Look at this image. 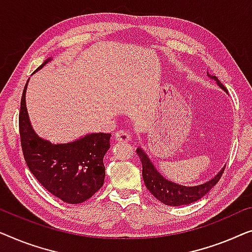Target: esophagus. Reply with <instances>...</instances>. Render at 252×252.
<instances>
[{"mask_svg":"<svg viewBox=\"0 0 252 252\" xmlns=\"http://www.w3.org/2000/svg\"><path fill=\"white\" fill-rule=\"evenodd\" d=\"M130 133L127 132L126 130H119L118 132L115 133V138L118 141H123V143H126V141L130 140Z\"/></svg>","mask_w":252,"mask_h":252,"instance_id":"34e87169","label":"esophagus"}]
</instances>
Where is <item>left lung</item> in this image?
<instances>
[{"instance_id":"obj_1","label":"left lung","mask_w":252,"mask_h":252,"mask_svg":"<svg viewBox=\"0 0 252 252\" xmlns=\"http://www.w3.org/2000/svg\"><path fill=\"white\" fill-rule=\"evenodd\" d=\"M217 81L218 86L221 89L226 90L224 84H221L216 76H211ZM138 157L140 158L141 164H143V178L145 185L148 190L153 194V195L161 201L162 203L166 205H172V207H179V205H185L200 200L214 187L216 184L219 182L220 177L222 176L225 168L218 173L215 178H212L209 182L202 184L198 186H183L178 184L169 182L163 177L160 172L155 169V166L152 164L150 158L147 155L144 153L143 150L138 148L137 150Z\"/></svg>"}]
</instances>
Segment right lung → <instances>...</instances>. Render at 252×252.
I'll return each mask as SVG.
<instances>
[{"label": "right lung", "instance_id": "right-lung-1", "mask_svg": "<svg viewBox=\"0 0 252 252\" xmlns=\"http://www.w3.org/2000/svg\"><path fill=\"white\" fill-rule=\"evenodd\" d=\"M27 83L20 101L19 133L28 169L52 195L66 203H82L98 192L104 184L102 158L109 148L111 133H90L73 143L58 145L42 139L32 129L28 120L25 101Z\"/></svg>", "mask_w": 252, "mask_h": 252}]
</instances>
